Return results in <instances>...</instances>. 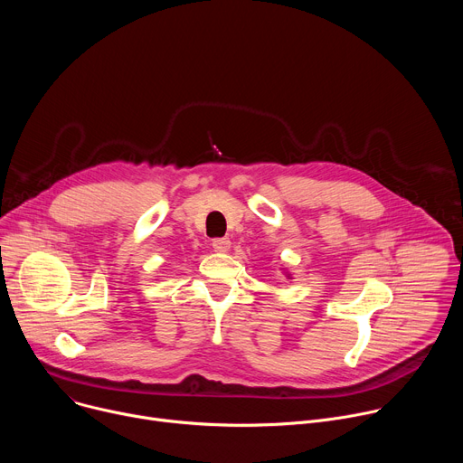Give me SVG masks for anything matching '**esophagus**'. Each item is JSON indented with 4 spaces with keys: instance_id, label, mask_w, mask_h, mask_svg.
<instances>
[{
    "instance_id": "34e87169",
    "label": "esophagus",
    "mask_w": 463,
    "mask_h": 463,
    "mask_svg": "<svg viewBox=\"0 0 463 463\" xmlns=\"http://www.w3.org/2000/svg\"><path fill=\"white\" fill-rule=\"evenodd\" d=\"M213 247L218 252H227L231 249V240L229 238H214L213 240Z\"/></svg>"
}]
</instances>
